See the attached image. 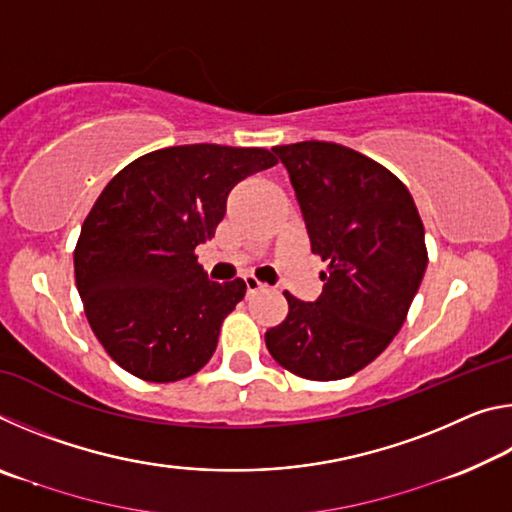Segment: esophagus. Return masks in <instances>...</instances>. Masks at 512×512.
<instances>
[{
    "label": "esophagus",
    "mask_w": 512,
    "mask_h": 512,
    "mask_svg": "<svg viewBox=\"0 0 512 512\" xmlns=\"http://www.w3.org/2000/svg\"><path fill=\"white\" fill-rule=\"evenodd\" d=\"M244 284H246V291H248V293H257V291L264 289V284L259 282V280H255L253 275H246V277H244Z\"/></svg>",
    "instance_id": "esophagus-1"
}]
</instances>
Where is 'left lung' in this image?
Listing matches in <instances>:
<instances>
[{"instance_id":"1","label":"left lung","mask_w":512,"mask_h":512,"mask_svg":"<svg viewBox=\"0 0 512 512\" xmlns=\"http://www.w3.org/2000/svg\"><path fill=\"white\" fill-rule=\"evenodd\" d=\"M289 171L311 253L327 264L323 293L266 332L282 368L305 379L350 377L375 361L404 325L427 268L424 225L395 173L334 142L273 146Z\"/></svg>"}]
</instances>
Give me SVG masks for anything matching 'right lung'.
I'll return each mask as SVG.
<instances>
[{
  "label": "right lung",
  "mask_w": 512,
  "mask_h": 512,
  "mask_svg": "<svg viewBox=\"0 0 512 512\" xmlns=\"http://www.w3.org/2000/svg\"><path fill=\"white\" fill-rule=\"evenodd\" d=\"M277 164L266 149L169 146L133 160L103 189L74 250L76 289L112 361L153 384L212 359L244 280L210 282L196 262L239 180Z\"/></svg>",
  "instance_id": "obj_1"
}]
</instances>
